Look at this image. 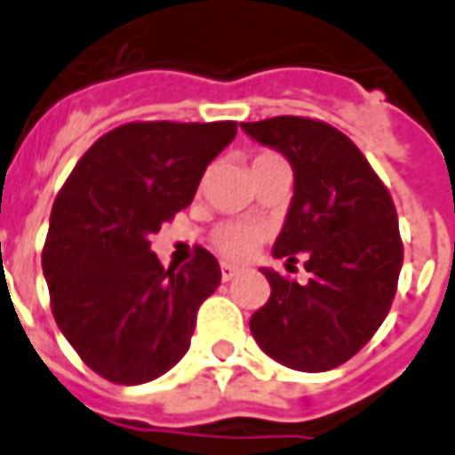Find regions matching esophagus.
<instances>
[{
  "mask_svg": "<svg viewBox=\"0 0 455 455\" xmlns=\"http://www.w3.org/2000/svg\"><path fill=\"white\" fill-rule=\"evenodd\" d=\"M238 275L236 265H231V262H221V279L228 282V279H234Z\"/></svg>",
  "mask_w": 455,
  "mask_h": 455,
  "instance_id": "1",
  "label": "esophagus"
}]
</instances>
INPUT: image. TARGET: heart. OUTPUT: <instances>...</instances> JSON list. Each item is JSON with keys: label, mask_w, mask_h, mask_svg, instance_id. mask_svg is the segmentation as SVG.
I'll return each mask as SVG.
<instances>
[{"label": "heart", "mask_w": 455, "mask_h": 455, "mask_svg": "<svg viewBox=\"0 0 455 455\" xmlns=\"http://www.w3.org/2000/svg\"><path fill=\"white\" fill-rule=\"evenodd\" d=\"M275 164H284L277 154L272 151H260L255 154L253 168L275 166ZM262 231L253 224H243V221H234V224H224L214 231V245L219 253L228 255V258H245L255 251V245L260 243Z\"/></svg>", "instance_id": "obj_1"}]
</instances>
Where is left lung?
Listing matches in <instances>:
<instances>
[{
	"mask_svg": "<svg viewBox=\"0 0 455 455\" xmlns=\"http://www.w3.org/2000/svg\"><path fill=\"white\" fill-rule=\"evenodd\" d=\"M294 171V197L272 245L275 258L304 255L306 284L262 267L267 304L251 332L267 356L296 371H331L381 328L398 289L403 241L381 178L345 134L321 120L279 116L241 123Z\"/></svg>",
	"mask_w": 455,
	"mask_h": 455,
	"instance_id": "1",
	"label": "left lung"
}]
</instances>
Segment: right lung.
Returning a JSON list of instances; mask_svg holds the SVG:
<instances>
[{"label": "right lung", "instance_id": "1", "mask_svg": "<svg viewBox=\"0 0 455 455\" xmlns=\"http://www.w3.org/2000/svg\"><path fill=\"white\" fill-rule=\"evenodd\" d=\"M236 130L231 120L123 124L57 193L43 248L50 306L84 364L108 381H154L190 347L197 308L221 282L219 262L197 248L164 270L149 238L193 202Z\"/></svg>", "mask_w": 455, "mask_h": 455}]
</instances>
